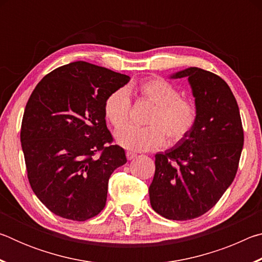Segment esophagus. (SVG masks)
I'll return each instance as SVG.
<instances>
[{
  "instance_id": "esophagus-1",
  "label": "esophagus",
  "mask_w": 262,
  "mask_h": 262,
  "mask_svg": "<svg viewBox=\"0 0 262 262\" xmlns=\"http://www.w3.org/2000/svg\"><path fill=\"white\" fill-rule=\"evenodd\" d=\"M126 156H127V159H129V161H132V159H134L137 155L135 152H130V151H127L126 152Z\"/></svg>"
}]
</instances>
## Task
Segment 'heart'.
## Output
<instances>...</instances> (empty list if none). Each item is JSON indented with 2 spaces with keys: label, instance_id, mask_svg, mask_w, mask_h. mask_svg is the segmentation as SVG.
I'll use <instances>...</instances> for the list:
<instances>
[{
  "label": "heart",
  "instance_id": "heart-1",
  "mask_svg": "<svg viewBox=\"0 0 262 262\" xmlns=\"http://www.w3.org/2000/svg\"><path fill=\"white\" fill-rule=\"evenodd\" d=\"M141 99L154 105L144 127L125 126L115 133L119 145L135 151H148L158 148L165 141L174 144L187 136L198 119L196 106L190 99L180 97L173 84L162 77L145 79L136 86ZM130 98L126 89H118L107 96L104 114L114 128L125 125L129 117Z\"/></svg>",
  "mask_w": 262,
  "mask_h": 262
}]
</instances>
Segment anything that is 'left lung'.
I'll list each match as a JSON object with an SVG mask.
<instances>
[{"instance_id": "obj_1", "label": "left lung", "mask_w": 262, "mask_h": 262, "mask_svg": "<svg viewBox=\"0 0 262 262\" xmlns=\"http://www.w3.org/2000/svg\"><path fill=\"white\" fill-rule=\"evenodd\" d=\"M187 77L198 119L173 148L155 156L149 187L152 209L167 220H193L211 209L236 177L244 145L237 100L216 74L189 67L171 75Z\"/></svg>"}]
</instances>
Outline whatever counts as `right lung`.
<instances>
[{"label":"right lung","mask_w":262,"mask_h":262,"mask_svg":"<svg viewBox=\"0 0 262 262\" xmlns=\"http://www.w3.org/2000/svg\"><path fill=\"white\" fill-rule=\"evenodd\" d=\"M129 79L76 61L47 74L31 94L21 149L31 188L55 215L82 222L104 209L110 177L127 162L125 150L112 145L104 103Z\"/></svg>","instance_id":"add662e5"}]
</instances>
